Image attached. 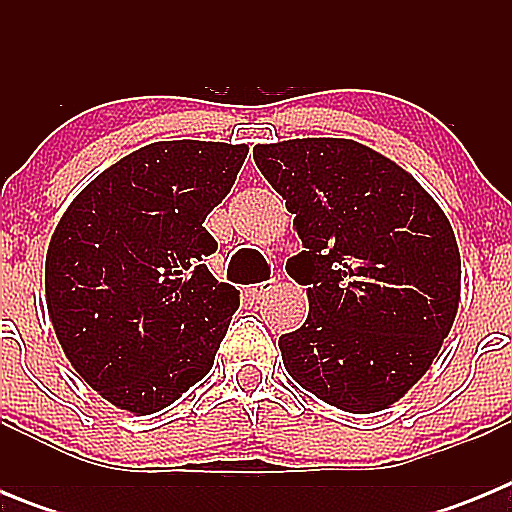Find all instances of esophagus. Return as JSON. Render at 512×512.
Here are the masks:
<instances>
[{"mask_svg":"<svg viewBox=\"0 0 512 512\" xmlns=\"http://www.w3.org/2000/svg\"><path fill=\"white\" fill-rule=\"evenodd\" d=\"M271 289V282H261V284H253V287H248V297H253V300H264L266 295H269Z\"/></svg>","mask_w":512,"mask_h":512,"instance_id":"esophagus-1","label":"esophagus"}]
</instances>
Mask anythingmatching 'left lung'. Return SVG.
<instances>
[{"mask_svg":"<svg viewBox=\"0 0 512 512\" xmlns=\"http://www.w3.org/2000/svg\"><path fill=\"white\" fill-rule=\"evenodd\" d=\"M295 215L305 251L287 274L307 287L302 328L279 338L289 377L346 413H379L431 369L461 300L449 217L415 176L348 138L253 148Z\"/></svg>","mask_w":512,"mask_h":512,"instance_id":"obj_1","label":"left lung"}]
</instances>
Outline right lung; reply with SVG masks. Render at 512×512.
<instances>
[{"label": "right lung", "mask_w": 512, "mask_h": 512, "mask_svg": "<svg viewBox=\"0 0 512 512\" xmlns=\"http://www.w3.org/2000/svg\"><path fill=\"white\" fill-rule=\"evenodd\" d=\"M248 146L158 140L87 184L45 253V302L63 354L115 408H169L215 364L238 310L205 256V217L228 197Z\"/></svg>", "instance_id": "1"}]
</instances>
